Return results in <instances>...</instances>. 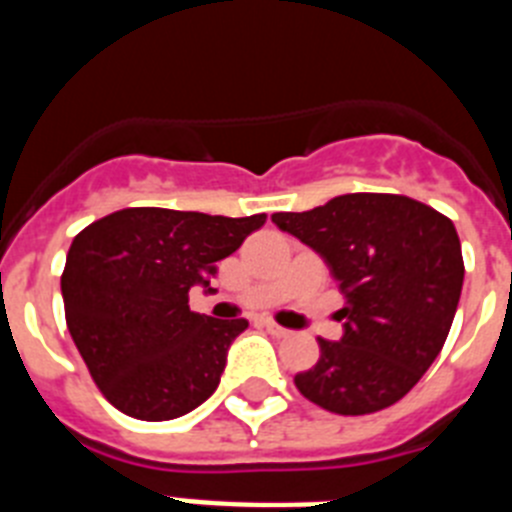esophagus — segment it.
<instances>
[{
	"label": "esophagus",
	"mask_w": 512,
	"mask_h": 512,
	"mask_svg": "<svg viewBox=\"0 0 512 512\" xmlns=\"http://www.w3.org/2000/svg\"><path fill=\"white\" fill-rule=\"evenodd\" d=\"M264 328H266V333H269V336H274V338H287L289 336L287 328H282V325H277V323H271V320H264Z\"/></svg>",
	"instance_id": "34e87169"
}]
</instances>
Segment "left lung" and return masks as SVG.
<instances>
[{"instance_id": "8db88e82", "label": "left lung", "mask_w": 512, "mask_h": 512, "mask_svg": "<svg viewBox=\"0 0 512 512\" xmlns=\"http://www.w3.org/2000/svg\"><path fill=\"white\" fill-rule=\"evenodd\" d=\"M271 223L318 253L346 307L343 336L320 343L318 364L295 377L323 410L366 415L413 390L441 354L464 284L454 223L402 194L356 192Z\"/></svg>"}]
</instances>
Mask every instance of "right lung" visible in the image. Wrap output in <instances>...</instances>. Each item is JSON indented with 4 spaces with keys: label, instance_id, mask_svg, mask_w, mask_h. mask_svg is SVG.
<instances>
[{
    "label": "right lung",
    "instance_id": "add662e5",
    "mask_svg": "<svg viewBox=\"0 0 512 512\" xmlns=\"http://www.w3.org/2000/svg\"><path fill=\"white\" fill-rule=\"evenodd\" d=\"M266 215L128 207L74 238L61 277L66 325L89 374L120 413L171 420L217 390L230 343L248 323L189 310Z\"/></svg>",
    "mask_w": 512,
    "mask_h": 512
}]
</instances>
